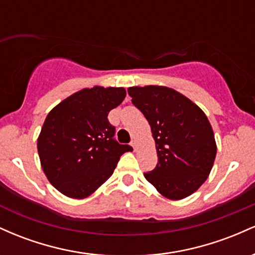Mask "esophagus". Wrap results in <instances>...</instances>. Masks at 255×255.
Instances as JSON below:
<instances>
[{"label": "esophagus", "mask_w": 255, "mask_h": 255, "mask_svg": "<svg viewBox=\"0 0 255 255\" xmlns=\"http://www.w3.org/2000/svg\"><path fill=\"white\" fill-rule=\"evenodd\" d=\"M130 145H131V147L134 148V150H136V141H135V140H133V141L130 142Z\"/></svg>", "instance_id": "obj_1"}]
</instances>
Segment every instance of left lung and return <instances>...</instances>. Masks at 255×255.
I'll use <instances>...</instances> for the list:
<instances>
[{"instance_id": "obj_1", "label": "left lung", "mask_w": 255, "mask_h": 255, "mask_svg": "<svg viewBox=\"0 0 255 255\" xmlns=\"http://www.w3.org/2000/svg\"><path fill=\"white\" fill-rule=\"evenodd\" d=\"M156 142L157 166L144 176L158 193L181 200L197 192L215 163L217 145L205 113L176 90L159 85L128 87Z\"/></svg>"}]
</instances>
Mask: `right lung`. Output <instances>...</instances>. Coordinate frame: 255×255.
Returning <instances> with one entry per match:
<instances>
[{"label":"right lung","instance_id":"add662e5","mask_svg":"<svg viewBox=\"0 0 255 255\" xmlns=\"http://www.w3.org/2000/svg\"><path fill=\"white\" fill-rule=\"evenodd\" d=\"M124 87L83 89L52 108L37 139L40 165L66 197L85 199L113 175L120 157L133 148L113 139L108 114L124 102Z\"/></svg>","mask_w":255,"mask_h":255}]
</instances>
